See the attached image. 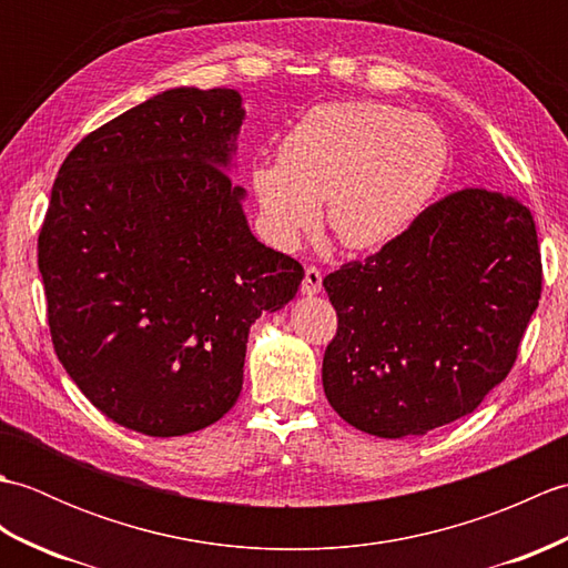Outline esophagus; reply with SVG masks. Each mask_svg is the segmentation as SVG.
<instances>
[{"instance_id": "1", "label": "esophagus", "mask_w": 568, "mask_h": 568, "mask_svg": "<svg viewBox=\"0 0 568 568\" xmlns=\"http://www.w3.org/2000/svg\"><path fill=\"white\" fill-rule=\"evenodd\" d=\"M322 291V271L310 265L305 268V277H303V293L305 295H317Z\"/></svg>"}]
</instances>
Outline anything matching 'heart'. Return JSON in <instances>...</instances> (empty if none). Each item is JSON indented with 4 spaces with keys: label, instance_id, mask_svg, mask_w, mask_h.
<instances>
[{
    "label": "heart",
    "instance_id": "1",
    "mask_svg": "<svg viewBox=\"0 0 568 568\" xmlns=\"http://www.w3.org/2000/svg\"><path fill=\"white\" fill-rule=\"evenodd\" d=\"M446 165V141L429 119L393 104L336 100L312 106L287 131L277 163L251 171L265 229L293 248L320 224L342 246L388 244L425 207Z\"/></svg>",
    "mask_w": 568,
    "mask_h": 568
}]
</instances>
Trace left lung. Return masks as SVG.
I'll return each instance as SVG.
<instances>
[{
  "mask_svg": "<svg viewBox=\"0 0 568 568\" xmlns=\"http://www.w3.org/2000/svg\"><path fill=\"white\" fill-rule=\"evenodd\" d=\"M329 405L385 439L449 425L515 366L541 295L535 216L488 187L449 192L366 261L324 277Z\"/></svg>",
  "mask_w": 568,
  "mask_h": 568,
  "instance_id": "8db88e82",
  "label": "left lung"
}]
</instances>
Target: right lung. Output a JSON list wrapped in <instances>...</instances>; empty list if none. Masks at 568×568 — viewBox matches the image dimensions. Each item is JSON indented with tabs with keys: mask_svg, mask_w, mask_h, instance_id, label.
Instances as JSON below:
<instances>
[{
	"mask_svg": "<svg viewBox=\"0 0 568 568\" xmlns=\"http://www.w3.org/2000/svg\"><path fill=\"white\" fill-rule=\"evenodd\" d=\"M236 90L178 88L68 153L39 232L48 327L84 397L149 437L210 427L244 383L248 327L305 271L251 234L226 173Z\"/></svg>",
	"mask_w": 568,
	"mask_h": 568,
	"instance_id": "obj_1",
	"label": "right lung"
}]
</instances>
